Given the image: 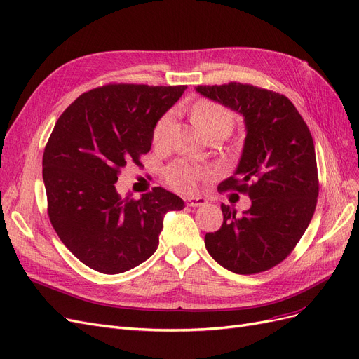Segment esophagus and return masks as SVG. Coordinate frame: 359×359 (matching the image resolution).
Masks as SVG:
<instances>
[{
	"label": "esophagus",
	"mask_w": 359,
	"mask_h": 359,
	"mask_svg": "<svg viewBox=\"0 0 359 359\" xmlns=\"http://www.w3.org/2000/svg\"><path fill=\"white\" fill-rule=\"evenodd\" d=\"M184 203L189 207H198V205H204L207 203L205 198L203 196H188V198H184Z\"/></svg>",
	"instance_id": "34e87169"
}]
</instances>
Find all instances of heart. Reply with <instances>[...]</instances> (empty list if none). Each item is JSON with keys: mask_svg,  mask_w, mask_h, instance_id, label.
Here are the masks:
<instances>
[{"mask_svg": "<svg viewBox=\"0 0 359 359\" xmlns=\"http://www.w3.org/2000/svg\"><path fill=\"white\" fill-rule=\"evenodd\" d=\"M192 116L196 125L205 133L210 134L213 131H224L229 134L234 126V114L222 104L212 100H200L194 104ZM172 125H175V111L170 110L161 116L155 125L152 133V142L155 147H167L171 140ZM207 170L196 165L189 161H176L170 164L164 172V180L170 188L182 194H189L195 191L198 180L207 177Z\"/></svg>", "mask_w": 359, "mask_h": 359, "instance_id": "b5f03b06", "label": "heart"}]
</instances>
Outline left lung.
<instances>
[{
  "instance_id": "8db88e82",
  "label": "left lung",
  "mask_w": 359,
  "mask_h": 359,
  "mask_svg": "<svg viewBox=\"0 0 359 359\" xmlns=\"http://www.w3.org/2000/svg\"><path fill=\"white\" fill-rule=\"evenodd\" d=\"M196 90L245 116L240 164L217 191L252 200L241 216L221 204L224 224L205 234V248L229 271H267L291 255L313 217L319 195L313 138L291 100L279 92L240 82Z\"/></svg>"
}]
</instances>
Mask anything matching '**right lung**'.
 <instances>
[{
  "instance_id": "1",
  "label": "right lung",
  "mask_w": 359,
  "mask_h": 359,
  "mask_svg": "<svg viewBox=\"0 0 359 359\" xmlns=\"http://www.w3.org/2000/svg\"><path fill=\"white\" fill-rule=\"evenodd\" d=\"M184 89L109 83L85 92L56 121L43 154L48 215L89 269L119 274L140 265L158 248L164 215L184 207L161 187L138 200L114 188L126 164L142 165L158 119Z\"/></svg>"
}]
</instances>
